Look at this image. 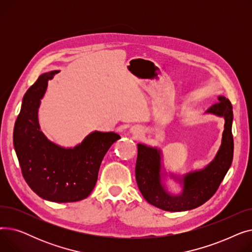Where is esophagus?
Returning <instances> with one entry per match:
<instances>
[{
  "label": "esophagus",
  "instance_id": "34e87169",
  "mask_svg": "<svg viewBox=\"0 0 252 252\" xmlns=\"http://www.w3.org/2000/svg\"><path fill=\"white\" fill-rule=\"evenodd\" d=\"M133 131H134V133H135V134H136V133H137V134L139 133V131H138V129H136V128H135V129H134Z\"/></svg>",
  "mask_w": 252,
  "mask_h": 252
}]
</instances>
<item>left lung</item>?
Masks as SVG:
<instances>
[{
    "label": "left lung",
    "instance_id": "8db88e82",
    "mask_svg": "<svg viewBox=\"0 0 252 252\" xmlns=\"http://www.w3.org/2000/svg\"><path fill=\"white\" fill-rule=\"evenodd\" d=\"M219 102L206 110L224 118L220 147L207 166L194 170L178 180L183 186L180 194L169 193L161 180V151L138 144L136 180L140 192L150 204L166 211H185L196 208L209 200L217 192L233 161L232 135L233 107L229 99L219 96ZM171 178L175 176L171 175Z\"/></svg>",
    "mask_w": 252,
    "mask_h": 252
}]
</instances>
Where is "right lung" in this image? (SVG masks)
<instances>
[{
	"mask_svg": "<svg viewBox=\"0 0 252 252\" xmlns=\"http://www.w3.org/2000/svg\"><path fill=\"white\" fill-rule=\"evenodd\" d=\"M58 72L39 75L25 93L13 144L22 176L35 194L53 202H75L94 189L103 158L121 136L95 130L74 148L61 147L47 139L39 128L37 111L48 81Z\"/></svg>",
	"mask_w": 252,
	"mask_h": 252,
	"instance_id": "1",
	"label": "right lung"
}]
</instances>
